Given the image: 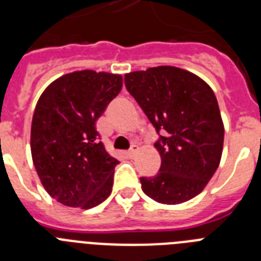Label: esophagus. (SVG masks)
I'll list each match as a JSON object with an SVG mask.
<instances>
[{
	"instance_id": "esophagus-1",
	"label": "esophagus",
	"mask_w": 261,
	"mask_h": 261,
	"mask_svg": "<svg viewBox=\"0 0 261 261\" xmlns=\"http://www.w3.org/2000/svg\"><path fill=\"white\" fill-rule=\"evenodd\" d=\"M138 151V146L137 145H132V146H130V149H129L128 150V156L129 158H133V156L136 155V153H137Z\"/></svg>"
}]
</instances>
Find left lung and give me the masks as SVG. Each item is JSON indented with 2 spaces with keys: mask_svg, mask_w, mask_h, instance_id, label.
I'll return each instance as SVG.
<instances>
[{
  "mask_svg": "<svg viewBox=\"0 0 261 261\" xmlns=\"http://www.w3.org/2000/svg\"><path fill=\"white\" fill-rule=\"evenodd\" d=\"M125 87L159 138L158 174L142 176V191L161 204H181L199 195L220 165L223 123L213 90L193 73L156 66L125 74Z\"/></svg>",
  "mask_w": 261,
  "mask_h": 261,
  "instance_id": "8db88e82",
  "label": "left lung"
}]
</instances>
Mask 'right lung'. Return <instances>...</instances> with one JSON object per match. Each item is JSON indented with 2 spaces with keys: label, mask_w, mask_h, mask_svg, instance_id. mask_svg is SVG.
I'll list each match as a JSON object with an SVG mask.
<instances>
[{
  "label": "right lung",
  "mask_w": 261,
  "mask_h": 261,
  "mask_svg": "<svg viewBox=\"0 0 261 261\" xmlns=\"http://www.w3.org/2000/svg\"><path fill=\"white\" fill-rule=\"evenodd\" d=\"M123 86L119 74L73 71L39 98L31 125V154L41 184L61 204L90 209L112 191L117 159L106 151L96 120Z\"/></svg>",
  "instance_id": "1"
}]
</instances>
